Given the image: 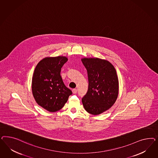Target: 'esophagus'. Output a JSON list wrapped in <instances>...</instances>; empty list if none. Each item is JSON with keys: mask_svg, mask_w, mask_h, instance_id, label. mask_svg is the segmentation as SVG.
I'll list each match as a JSON object with an SVG mask.
<instances>
[{"mask_svg": "<svg viewBox=\"0 0 158 158\" xmlns=\"http://www.w3.org/2000/svg\"><path fill=\"white\" fill-rule=\"evenodd\" d=\"M72 93H73V94H77V89H73V90H72Z\"/></svg>", "mask_w": 158, "mask_h": 158, "instance_id": "1", "label": "esophagus"}]
</instances>
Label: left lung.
<instances>
[{
    "instance_id": "left-lung-1",
    "label": "left lung",
    "mask_w": 158,
    "mask_h": 158,
    "mask_svg": "<svg viewBox=\"0 0 158 158\" xmlns=\"http://www.w3.org/2000/svg\"><path fill=\"white\" fill-rule=\"evenodd\" d=\"M81 61L87 69L89 88L81 101L91 115H100L115 104L119 93V80L114 66L99 58L84 57Z\"/></svg>"
}]
</instances>
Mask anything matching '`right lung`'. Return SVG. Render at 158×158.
<instances>
[{
  "label": "right lung",
  "instance_id": "obj_1",
  "mask_svg": "<svg viewBox=\"0 0 158 158\" xmlns=\"http://www.w3.org/2000/svg\"><path fill=\"white\" fill-rule=\"evenodd\" d=\"M68 60L67 57L61 56L44 58L34 71L32 92L35 100L50 112L60 110L72 94L60 75L61 68Z\"/></svg>",
  "mask_w": 158,
  "mask_h": 158
}]
</instances>
